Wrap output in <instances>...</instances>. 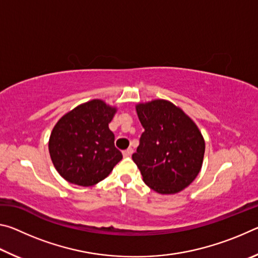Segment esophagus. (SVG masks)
Returning a JSON list of instances; mask_svg holds the SVG:
<instances>
[{"label":"esophagus","mask_w":258,"mask_h":258,"mask_svg":"<svg viewBox=\"0 0 258 258\" xmlns=\"http://www.w3.org/2000/svg\"><path fill=\"white\" fill-rule=\"evenodd\" d=\"M132 154H133V149H132V148H128L127 150H124V151H123V156H124V157H130Z\"/></svg>","instance_id":"esophagus-1"}]
</instances>
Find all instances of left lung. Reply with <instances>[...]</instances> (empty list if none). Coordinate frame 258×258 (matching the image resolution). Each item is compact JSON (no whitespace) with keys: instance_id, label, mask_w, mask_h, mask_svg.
Returning a JSON list of instances; mask_svg holds the SVG:
<instances>
[{"instance_id":"left-lung-1","label":"left lung","mask_w":258,"mask_h":258,"mask_svg":"<svg viewBox=\"0 0 258 258\" xmlns=\"http://www.w3.org/2000/svg\"><path fill=\"white\" fill-rule=\"evenodd\" d=\"M135 109L145 132L132 159L143 182L160 195L185 189L203 166L205 140L198 126L167 100L138 103Z\"/></svg>"}]
</instances>
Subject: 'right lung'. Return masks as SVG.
Segmentation results:
<instances>
[{
    "mask_svg": "<svg viewBox=\"0 0 258 258\" xmlns=\"http://www.w3.org/2000/svg\"><path fill=\"white\" fill-rule=\"evenodd\" d=\"M117 111L100 99L82 103L61 117L52 130L49 152L64 180L91 186L106 178L123 158L109 123Z\"/></svg>",
    "mask_w": 258,
    "mask_h": 258,
    "instance_id": "add662e5",
    "label": "right lung"
}]
</instances>
